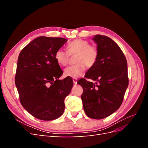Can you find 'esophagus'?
Returning <instances> with one entry per match:
<instances>
[{
    "label": "esophagus",
    "instance_id": "34e87169",
    "mask_svg": "<svg viewBox=\"0 0 148 148\" xmlns=\"http://www.w3.org/2000/svg\"><path fill=\"white\" fill-rule=\"evenodd\" d=\"M73 82L74 84H77V78H73Z\"/></svg>",
    "mask_w": 148,
    "mask_h": 148
}]
</instances>
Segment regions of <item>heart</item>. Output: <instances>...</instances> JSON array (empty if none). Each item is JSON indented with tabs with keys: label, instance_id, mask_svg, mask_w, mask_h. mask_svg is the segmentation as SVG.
<instances>
[{
	"label": "heart",
	"instance_id": "heart-1",
	"mask_svg": "<svg viewBox=\"0 0 148 148\" xmlns=\"http://www.w3.org/2000/svg\"><path fill=\"white\" fill-rule=\"evenodd\" d=\"M67 52L59 49L56 52L55 59L57 64L61 66L67 65L69 61V56L77 55L75 65L67 67L64 71L66 77L78 78L83 75L86 66L92 67L95 65L98 59L99 52L97 49L90 45L86 40L77 39L69 42L66 46Z\"/></svg>",
	"mask_w": 148,
	"mask_h": 148
}]
</instances>
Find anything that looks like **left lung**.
<instances>
[{
    "label": "left lung",
    "mask_w": 148,
    "mask_h": 148,
    "mask_svg": "<svg viewBox=\"0 0 148 148\" xmlns=\"http://www.w3.org/2000/svg\"><path fill=\"white\" fill-rule=\"evenodd\" d=\"M92 39L99 52L96 64L89 69L84 78L77 82L83 89V109L89 117L102 119L118 110L128 86L127 62L123 52L112 39L95 35Z\"/></svg>",
    "instance_id": "1"
}]
</instances>
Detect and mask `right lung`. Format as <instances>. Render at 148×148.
I'll list each match as a JSON object with an SVG mask.
<instances>
[{"mask_svg":"<svg viewBox=\"0 0 148 148\" xmlns=\"http://www.w3.org/2000/svg\"><path fill=\"white\" fill-rule=\"evenodd\" d=\"M67 41L62 38L40 36L25 47L18 56L15 85L21 105L33 117L42 120L60 117L64 101L73 87L55 59L56 52Z\"/></svg>","mask_w":148,"mask_h":148,"instance_id":"1","label":"right lung"}]
</instances>
